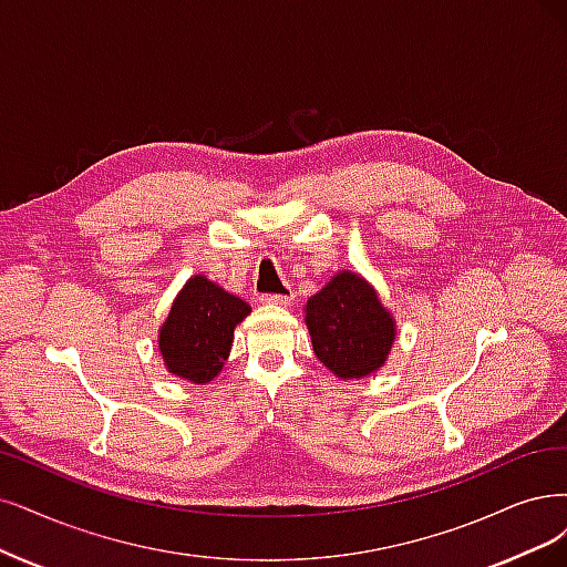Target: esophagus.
<instances>
[{"mask_svg": "<svg viewBox=\"0 0 567 567\" xmlns=\"http://www.w3.org/2000/svg\"><path fill=\"white\" fill-rule=\"evenodd\" d=\"M291 301H295V297H291V295H264V297H259V303H264V306H291Z\"/></svg>", "mask_w": 567, "mask_h": 567, "instance_id": "1", "label": "esophagus"}]
</instances>
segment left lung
<instances>
[{"label":"left lung","mask_w":567,"mask_h":567,"mask_svg":"<svg viewBox=\"0 0 567 567\" xmlns=\"http://www.w3.org/2000/svg\"><path fill=\"white\" fill-rule=\"evenodd\" d=\"M303 312L312 350L337 379L360 381L385 364L396 337L394 318L358 272H337Z\"/></svg>","instance_id":"obj_1"}]
</instances>
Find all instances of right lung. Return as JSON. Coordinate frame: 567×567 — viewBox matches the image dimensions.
<instances>
[{"mask_svg":"<svg viewBox=\"0 0 567 567\" xmlns=\"http://www.w3.org/2000/svg\"><path fill=\"white\" fill-rule=\"evenodd\" d=\"M249 310V303L205 276L188 278L158 329L165 369L196 385L213 381L228 358L236 324Z\"/></svg>","mask_w":567,"mask_h":567,"instance_id":"1","label":"right lung"}]
</instances>
